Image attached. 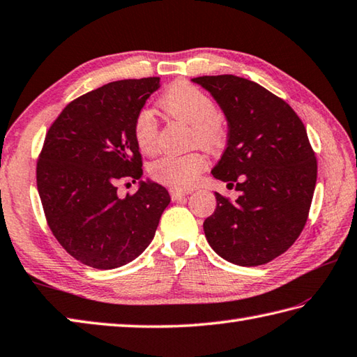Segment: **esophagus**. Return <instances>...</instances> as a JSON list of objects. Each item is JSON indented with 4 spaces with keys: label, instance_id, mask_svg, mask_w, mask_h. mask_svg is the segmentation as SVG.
I'll return each instance as SVG.
<instances>
[{
    "label": "esophagus",
    "instance_id": "esophagus-1",
    "mask_svg": "<svg viewBox=\"0 0 357 357\" xmlns=\"http://www.w3.org/2000/svg\"><path fill=\"white\" fill-rule=\"evenodd\" d=\"M190 192H184V190H178V188H172L170 190V197L173 201H181L184 197H187V195Z\"/></svg>",
    "mask_w": 357,
    "mask_h": 357
}]
</instances>
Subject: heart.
I'll return each instance as SVG.
<instances>
[{
	"label": "heart",
	"instance_id": "b5f03b06",
	"mask_svg": "<svg viewBox=\"0 0 357 357\" xmlns=\"http://www.w3.org/2000/svg\"><path fill=\"white\" fill-rule=\"evenodd\" d=\"M159 107L172 117L192 125L190 139L207 150H216L226 142V122L213 99L198 86L178 82L159 99ZM132 137L144 153H153L158 145V123L150 109L137 111L132 121ZM207 167V159L199 151L167 153L150 165V173L159 183L173 188H190Z\"/></svg>",
	"mask_w": 357,
	"mask_h": 357
}]
</instances>
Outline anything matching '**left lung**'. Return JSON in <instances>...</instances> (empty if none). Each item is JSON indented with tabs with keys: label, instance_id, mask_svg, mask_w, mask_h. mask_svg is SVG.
Returning <instances> with one entry per match:
<instances>
[{
	"label": "left lung",
	"instance_id": "left-lung-1",
	"mask_svg": "<svg viewBox=\"0 0 357 357\" xmlns=\"http://www.w3.org/2000/svg\"><path fill=\"white\" fill-rule=\"evenodd\" d=\"M220 105L227 146L212 174L235 184V202L215 193L204 221L212 249L238 266H260L286 252L308 220L317 160L305 125L288 103L236 75L192 79Z\"/></svg>",
	"mask_w": 357,
	"mask_h": 357
}]
</instances>
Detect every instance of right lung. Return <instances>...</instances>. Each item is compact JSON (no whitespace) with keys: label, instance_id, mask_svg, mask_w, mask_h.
Returning <instances> with one entry per match:
<instances>
[{"label":"right lung","instance_id":"obj_1","mask_svg":"<svg viewBox=\"0 0 357 357\" xmlns=\"http://www.w3.org/2000/svg\"><path fill=\"white\" fill-rule=\"evenodd\" d=\"M160 86L159 77L111 82L73 100L46 132L37 187L49 229L75 260L114 269L149 248L170 204L165 187L139 181L135 195L117 184L142 178L132 121Z\"/></svg>","mask_w":357,"mask_h":357}]
</instances>
